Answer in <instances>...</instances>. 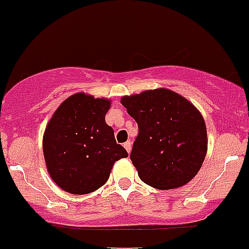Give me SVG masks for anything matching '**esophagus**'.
I'll return each mask as SVG.
<instances>
[{
    "label": "esophagus",
    "mask_w": 249,
    "mask_h": 249,
    "mask_svg": "<svg viewBox=\"0 0 249 249\" xmlns=\"http://www.w3.org/2000/svg\"><path fill=\"white\" fill-rule=\"evenodd\" d=\"M123 146H124V148H126V150L128 151V153H131V149H132V143L129 141H127L126 143L123 144Z\"/></svg>",
    "instance_id": "34e87169"
}]
</instances>
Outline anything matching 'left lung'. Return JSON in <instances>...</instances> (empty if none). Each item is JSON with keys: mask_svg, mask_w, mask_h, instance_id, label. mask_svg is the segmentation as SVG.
<instances>
[{"mask_svg": "<svg viewBox=\"0 0 249 249\" xmlns=\"http://www.w3.org/2000/svg\"><path fill=\"white\" fill-rule=\"evenodd\" d=\"M121 104L138 123L131 160L139 178L164 191L194 178L208 150L207 127L199 110L166 88L122 96Z\"/></svg>", "mask_w": 249, "mask_h": 249, "instance_id": "1", "label": "left lung"}]
</instances>
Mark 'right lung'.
<instances>
[{"label": "right lung", "instance_id": "1", "mask_svg": "<svg viewBox=\"0 0 249 249\" xmlns=\"http://www.w3.org/2000/svg\"><path fill=\"white\" fill-rule=\"evenodd\" d=\"M111 101L77 93L66 99L45 128L42 150L52 181L72 194H87L106 183L113 164L128 153L116 143L105 122Z\"/></svg>", "mask_w": 249, "mask_h": 249}]
</instances>
